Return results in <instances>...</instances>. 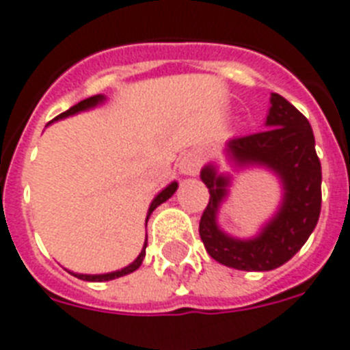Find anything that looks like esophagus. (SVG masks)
I'll return each instance as SVG.
<instances>
[{
	"label": "esophagus",
	"mask_w": 350,
	"mask_h": 350,
	"mask_svg": "<svg viewBox=\"0 0 350 350\" xmlns=\"http://www.w3.org/2000/svg\"><path fill=\"white\" fill-rule=\"evenodd\" d=\"M200 162L202 161H200L198 153H188L178 161V170L184 175H197V172L200 170Z\"/></svg>",
	"instance_id": "1"
}]
</instances>
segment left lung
Listing matches in <instances>:
<instances>
[{
    "mask_svg": "<svg viewBox=\"0 0 350 350\" xmlns=\"http://www.w3.org/2000/svg\"><path fill=\"white\" fill-rule=\"evenodd\" d=\"M267 130L234 137L228 152L239 164L271 167L284 183V204L256 239L237 240L217 226V209L228 193L229 178L213 166L200 172L209 189L198 233L211 258L240 271H271L286 264L317 228L321 209V164L312 128L304 113L278 94L271 96Z\"/></svg>",
    "mask_w": 350,
    "mask_h": 350,
    "instance_id": "1",
    "label": "left lung"
}]
</instances>
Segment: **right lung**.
I'll return each mask as SVG.
<instances>
[{
    "mask_svg": "<svg viewBox=\"0 0 350 350\" xmlns=\"http://www.w3.org/2000/svg\"><path fill=\"white\" fill-rule=\"evenodd\" d=\"M105 99L103 96H94V97H88V99L81 100V103H77L75 106H72L70 110L63 111V113H59V116L55 117V121L57 119H63V117H68V116H74V113H77V111L81 110H86V108H92V106H96L97 103H100V100ZM177 183H172L170 186H167L166 189H162L161 193H159L157 197L153 198L152 206H150V209H148V217H146V224H148V219H150V215L153 213V209L157 208V206H161L162 202H166L167 198L172 197L173 193L177 191ZM148 237V234H146ZM148 240V239H146ZM144 254H146V242H144V247H142L141 254L137 256L135 262L133 264H130L128 267H124V269L121 271H116V273H108V275H74L77 276V278H81V280H86V282H106V280H113V278H119V276H124V275H130V273H133L135 269H139V265L142 264V258H144Z\"/></svg>",
    "mask_w": 350,
    "mask_h": 350,
    "instance_id": "obj_1",
    "label": "right lung"
}]
</instances>
